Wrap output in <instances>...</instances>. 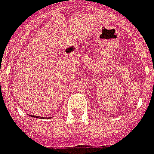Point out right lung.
Masks as SVG:
<instances>
[{
	"mask_svg": "<svg viewBox=\"0 0 154 154\" xmlns=\"http://www.w3.org/2000/svg\"><path fill=\"white\" fill-rule=\"evenodd\" d=\"M33 117H35V115H33ZM36 118H39V117H37L36 116Z\"/></svg>",
	"mask_w": 154,
	"mask_h": 154,
	"instance_id": "right-lung-1",
	"label": "right lung"
}]
</instances>
